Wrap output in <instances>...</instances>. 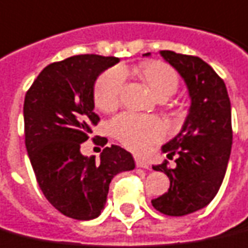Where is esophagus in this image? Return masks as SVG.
Listing matches in <instances>:
<instances>
[{"instance_id": "34e87169", "label": "esophagus", "mask_w": 248, "mask_h": 248, "mask_svg": "<svg viewBox=\"0 0 248 248\" xmlns=\"http://www.w3.org/2000/svg\"><path fill=\"white\" fill-rule=\"evenodd\" d=\"M135 164H137V167H139V168H144V170H148V168H150V164H148L147 161L142 160V159H135Z\"/></svg>"}]
</instances>
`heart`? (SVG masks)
<instances>
[{
  "label": "heart",
  "instance_id": "heart-1",
  "mask_svg": "<svg viewBox=\"0 0 248 248\" xmlns=\"http://www.w3.org/2000/svg\"><path fill=\"white\" fill-rule=\"evenodd\" d=\"M144 80L156 97L172 96L179 88V75L168 64L152 62L142 68ZM124 85L122 68H110L101 75L94 87L96 105L102 110L117 108ZM111 131L124 146L137 152H144L152 144L160 142L168 133L167 124L155 117H143L124 113L113 119Z\"/></svg>",
  "mask_w": 248,
  "mask_h": 248
}]
</instances>
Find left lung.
Wrapping results in <instances>:
<instances>
[{
	"instance_id": "8db88e82",
	"label": "left lung",
	"mask_w": 248,
	"mask_h": 248,
	"mask_svg": "<svg viewBox=\"0 0 248 248\" xmlns=\"http://www.w3.org/2000/svg\"><path fill=\"white\" fill-rule=\"evenodd\" d=\"M160 55L184 78L192 104L180 133L161 148L168 157L177 155L176 167L167 160L152 167L170 177V189L151 202L157 212L180 217L205 208L221 186L232 152V105L223 80L202 59Z\"/></svg>"
}]
</instances>
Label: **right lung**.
<instances>
[{
    "mask_svg": "<svg viewBox=\"0 0 248 248\" xmlns=\"http://www.w3.org/2000/svg\"><path fill=\"white\" fill-rule=\"evenodd\" d=\"M118 62L87 54L49 64L25 97V143L36 181L48 202L73 219L98 217L111 179L135 168L131 154L115 144L104 148L98 160L80 151L100 121L93 111L94 82Z\"/></svg>",
    "mask_w": 248,
    "mask_h": 248,
    "instance_id": "add662e5",
    "label": "right lung"
}]
</instances>
